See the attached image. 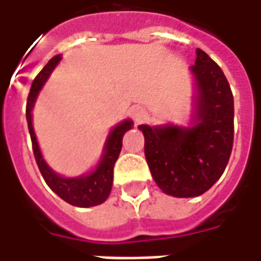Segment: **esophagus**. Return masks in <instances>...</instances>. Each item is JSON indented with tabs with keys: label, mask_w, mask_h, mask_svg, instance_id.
<instances>
[{
	"label": "esophagus",
	"mask_w": 261,
	"mask_h": 261,
	"mask_svg": "<svg viewBox=\"0 0 261 261\" xmlns=\"http://www.w3.org/2000/svg\"><path fill=\"white\" fill-rule=\"evenodd\" d=\"M146 116H148V112H146L145 108H142V106H134L132 108V118H134L136 123L143 122L146 119Z\"/></svg>",
	"instance_id": "esophagus-1"
}]
</instances>
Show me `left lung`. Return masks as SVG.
Listing matches in <instances>:
<instances>
[{
    "label": "left lung",
    "instance_id": "8db88e82",
    "mask_svg": "<svg viewBox=\"0 0 261 261\" xmlns=\"http://www.w3.org/2000/svg\"><path fill=\"white\" fill-rule=\"evenodd\" d=\"M191 126L141 125L145 156L155 182L178 197H198L223 175L234 141V99L223 70L197 48Z\"/></svg>",
    "mask_w": 261,
    "mask_h": 261
}]
</instances>
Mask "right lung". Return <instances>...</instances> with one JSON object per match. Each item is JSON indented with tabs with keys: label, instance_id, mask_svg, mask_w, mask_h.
Returning <instances> with one entry per match:
<instances>
[{
	"label": "right lung",
	"instance_id": "right-lung-1",
	"mask_svg": "<svg viewBox=\"0 0 261 261\" xmlns=\"http://www.w3.org/2000/svg\"><path fill=\"white\" fill-rule=\"evenodd\" d=\"M60 60V54L54 56L53 59L43 67V70L37 74V77L34 79L31 89H30L25 116H27L30 136H31V142H33V152H34V158H36L38 169L44 178L45 184L60 197L61 200H64L74 207H94V205L105 202L109 197L110 191H112V184H113V167H115V162L118 161L119 153L122 149V138L130 127L134 126V122L130 119H126L110 130L106 143H105L102 159L90 174L76 176V178H64V176L56 174L53 169L47 165V162L44 161L41 151L38 148V142H37L34 127H33L31 110L34 108L37 96L45 83V80L51 74V71Z\"/></svg>",
	"mask_w": 261,
	"mask_h": 261
}]
</instances>
